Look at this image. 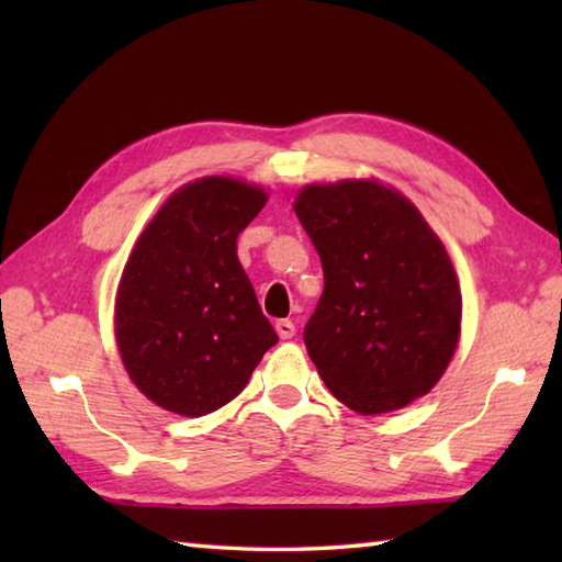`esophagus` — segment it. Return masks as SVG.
Returning <instances> with one entry per match:
<instances>
[{"label":"esophagus","mask_w":562,"mask_h":562,"mask_svg":"<svg viewBox=\"0 0 562 562\" xmlns=\"http://www.w3.org/2000/svg\"><path fill=\"white\" fill-rule=\"evenodd\" d=\"M274 330H278V336L282 338V340H290V338H294V333H296V326L292 324L290 318H280L278 324H274Z\"/></svg>","instance_id":"1"}]
</instances>
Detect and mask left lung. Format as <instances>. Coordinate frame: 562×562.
Listing matches in <instances>:
<instances>
[{
  "instance_id": "obj_1",
  "label": "left lung",
  "mask_w": 562,
  "mask_h": 562,
  "mask_svg": "<svg viewBox=\"0 0 562 562\" xmlns=\"http://www.w3.org/2000/svg\"><path fill=\"white\" fill-rule=\"evenodd\" d=\"M324 266L304 345L333 396L362 415L429 393L461 333V290L437 234L376 181L306 186L294 202Z\"/></svg>"
}]
</instances>
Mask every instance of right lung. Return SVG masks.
I'll use <instances>...</instances> for the list:
<instances>
[{
	"mask_svg": "<svg viewBox=\"0 0 562 562\" xmlns=\"http://www.w3.org/2000/svg\"><path fill=\"white\" fill-rule=\"evenodd\" d=\"M266 202V190L236 178H200L164 202L125 262L117 350L135 386L166 411L222 408L278 342L236 256Z\"/></svg>",
	"mask_w": 562,
	"mask_h": 562,
	"instance_id": "1",
	"label": "right lung"
}]
</instances>
